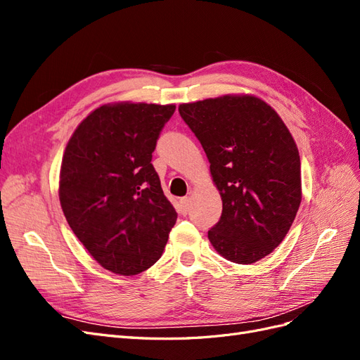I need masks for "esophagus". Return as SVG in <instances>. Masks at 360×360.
Returning <instances> with one entry per match:
<instances>
[{
	"label": "esophagus",
	"instance_id": "esophagus-1",
	"mask_svg": "<svg viewBox=\"0 0 360 360\" xmlns=\"http://www.w3.org/2000/svg\"><path fill=\"white\" fill-rule=\"evenodd\" d=\"M189 207H191V200L188 197H184V198L180 200V213L181 214H188Z\"/></svg>",
	"mask_w": 360,
	"mask_h": 360
}]
</instances>
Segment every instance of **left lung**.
Returning <instances> with one entry per match:
<instances>
[{
    "label": "left lung",
    "instance_id": "left-lung-1",
    "mask_svg": "<svg viewBox=\"0 0 360 360\" xmlns=\"http://www.w3.org/2000/svg\"><path fill=\"white\" fill-rule=\"evenodd\" d=\"M201 143L222 197L209 231L226 259L250 264L287 236L302 201L296 143L275 110L254 96H222L179 106Z\"/></svg>",
    "mask_w": 360,
    "mask_h": 360
}]
</instances>
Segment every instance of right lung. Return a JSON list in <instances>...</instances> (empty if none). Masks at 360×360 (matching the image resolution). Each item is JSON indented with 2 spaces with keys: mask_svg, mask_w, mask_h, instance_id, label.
Returning a JSON list of instances; mask_svg holds the SVG:
<instances>
[{
  "mask_svg": "<svg viewBox=\"0 0 360 360\" xmlns=\"http://www.w3.org/2000/svg\"><path fill=\"white\" fill-rule=\"evenodd\" d=\"M176 106L97 108L75 130L60 174V202L75 236L106 270L138 275L153 266L177 212L151 163Z\"/></svg>",
  "mask_w": 360,
  "mask_h": 360,
  "instance_id": "right-lung-1",
  "label": "right lung"
}]
</instances>
